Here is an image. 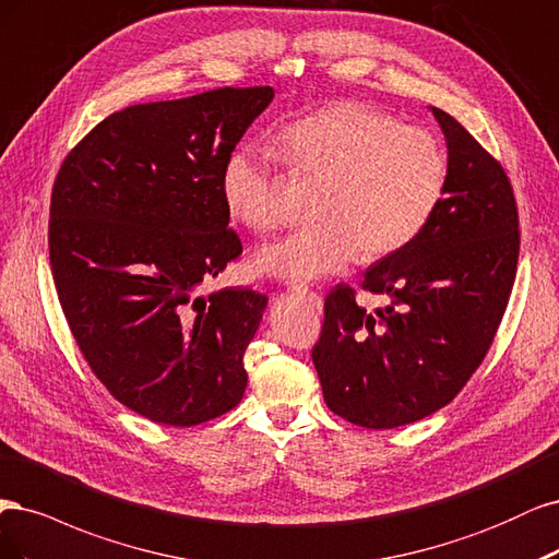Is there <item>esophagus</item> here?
I'll return each mask as SVG.
<instances>
[{"label": "esophagus", "instance_id": "34e87169", "mask_svg": "<svg viewBox=\"0 0 559 559\" xmlns=\"http://www.w3.org/2000/svg\"><path fill=\"white\" fill-rule=\"evenodd\" d=\"M293 293H297V295H301V297L309 299V301L316 306V309H322V297H320L318 293L309 290V287H306V285H295V287H293Z\"/></svg>", "mask_w": 559, "mask_h": 559}]
</instances>
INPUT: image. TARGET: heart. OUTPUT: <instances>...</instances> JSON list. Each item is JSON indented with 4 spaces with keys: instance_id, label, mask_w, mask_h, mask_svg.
<instances>
[{
    "instance_id": "1",
    "label": "heart",
    "mask_w": 559,
    "mask_h": 559,
    "mask_svg": "<svg viewBox=\"0 0 559 559\" xmlns=\"http://www.w3.org/2000/svg\"><path fill=\"white\" fill-rule=\"evenodd\" d=\"M290 165L325 183L320 225L287 234L255 255L260 274L309 283L346 269L365 250L385 258L408 246L443 202L450 162L427 130L367 104L338 102L293 122L281 136ZM221 194L234 218L255 231L281 223L266 155L234 151L221 171Z\"/></svg>"
}]
</instances>
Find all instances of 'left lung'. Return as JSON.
Masks as SVG:
<instances>
[{
    "mask_svg": "<svg viewBox=\"0 0 559 559\" xmlns=\"http://www.w3.org/2000/svg\"><path fill=\"white\" fill-rule=\"evenodd\" d=\"M450 162L443 202L408 246L373 262L362 287L325 299L313 365L330 411L367 429L423 420L455 400L488 353L515 281L520 231L507 174L445 111L429 106Z\"/></svg>",
    "mask_w": 559,
    "mask_h": 559,
    "instance_id": "8db88e82",
    "label": "left lung"
}]
</instances>
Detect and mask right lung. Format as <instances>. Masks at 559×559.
Returning a JSON list of instances; mask_svg holds the SVG:
<instances>
[{
    "mask_svg": "<svg viewBox=\"0 0 559 559\" xmlns=\"http://www.w3.org/2000/svg\"><path fill=\"white\" fill-rule=\"evenodd\" d=\"M272 99L221 87L128 106L56 178L48 248L64 318L106 390L153 423L200 425L246 392L266 297L200 287L241 255L221 171Z\"/></svg>",
    "mask_w": 559,
    "mask_h": 559,
    "instance_id": "obj_1",
    "label": "right lung"
}]
</instances>
